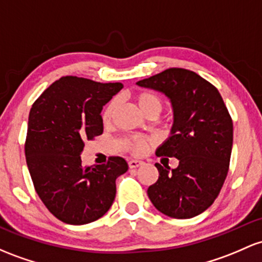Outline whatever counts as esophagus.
<instances>
[{
	"label": "esophagus",
	"instance_id": "34e87169",
	"mask_svg": "<svg viewBox=\"0 0 262 262\" xmlns=\"http://www.w3.org/2000/svg\"><path fill=\"white\" fill-rule=\"evenodd\" d=\"M128 165L130 169H136V168H139L140 165H143V162L142 160H138V159H130L128 162Z\"/></svg>",
	"mask_w": 262,
	"mask_h": 262
}]
</instances>
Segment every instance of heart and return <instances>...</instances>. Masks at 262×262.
<instances>
[{
  "label": "heart",
  "instance_id": "heart-1",
  "mask_svg": "<svg viewBox=\"0 0 262 262\" xmlns=\"http://www.w3.org/2000/svg\"><path fill=\"white\" fill-rule=\"evenodd\" d=\"M136 102L138 107H139L140 111L144 114L150 111H155L159 113L163 108L162 99L159 98V96H157L155 93H151V92H139L136 96ZM116 109L117 100L112 99L102 113V119L105 124L112 122ZM123 143H124V146L130 153L136 155H142L148 151V149L153 144V140L146 137H129L125 138Z\"/></svg>",
  "mask_w": 262,
  "mask_h": 262
}]
</instances>
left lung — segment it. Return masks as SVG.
I'll return each instance as SVG.
<instances>
[{"label":"left lung","mask_w":262,"mask_h":262,"mask_svg":"<svg viewBox=\"0 0 262 262\" xmlns=\"http://www.w3.org/2000/svg\"><path fill=\"white\" fill-rule=\"evenodd\" d=\"M170 99L174 123L158 157L177 158L175 169L155 164L159 178L148 188L155 208L174 219H190L214 203L229 171L232 120L219 91L195 72L169 68L137 82Z\"/></svg>","instance_id":"obj_1"}]
</instances>
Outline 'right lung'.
<instances>
[{
    "label": "right lung",
    "instance_id": "1",
    "mask_svg": "<svg viewBox=\"0 0 262 262\" xmlns=\"http://www.w3.org/2000/svg\"><path fill=\"white\" fill-rule=\"evenodd\" d=\"M122 83L62 77L33 103L25 154L28 170L46 208L71 225L98 220L116 198V179L128 170L123 158L83 166L85 140L103 133L102 113Z\"/></svg>",
    "mask_w": 262,
    "mask_h": 262
}]
</instances>
